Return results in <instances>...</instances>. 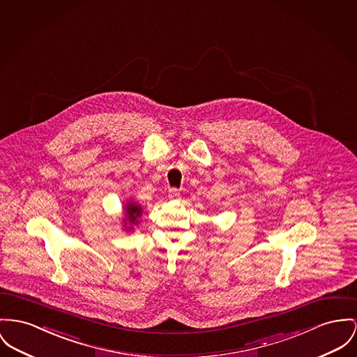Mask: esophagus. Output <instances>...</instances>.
<instances>
[{
	"label": "esophagus",
	"mask_w": 357,
	"mask_h": 357,
	"mask_svg": "<svg viewBox=\"0 0 357 357\" xmlns=\"http://www.w3.org/2000/svg\"><path fill=\"white\" fill-rule=\"evenodd\" d=\"M178 197H180V190H176V188L169 190V199L176 200V199H178Z\"/></svg>",
	"instance_id": "esophagus-1"
}]
</instances>
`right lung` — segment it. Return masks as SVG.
Listing matches in <instances>:
<instances>
[{"label": "right lung", "mask_w": 357, "mask_h": 357, "mask_svg": "<svg viewBox=\"0 0 357 357\" xmlns=\"http://www.w3.org/2000/svg\"><path fill=\"white\" fill-rule=\"evenodd\" d=\"M142 215V206L135 203L134 200H128L126 204H124V218H123V222H124V229L127 231H131L135 226L139 223V216Z\"/></svg>", "instance_id": "1"}]
</instances>
